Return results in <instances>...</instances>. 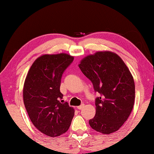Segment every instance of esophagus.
<instances>
[{
    "label": "esophagus",
    "instance_id": "1",
    "mask_svg": "<svg viewBox=\"0 0 154 154\" xmlns=\"http://www.w3.org/2000/svg\"><path fill=\"white\" fill-rule=\"evenodd\" d=\"M84 106H85V104H81L80 106H77V109H79V110H82V109H83V108H84Z\"/></svg>",
    "mask_w": 154,
    "mask_h": 154
}]
</instances>
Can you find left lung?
<instances>
[{
	"label": "left lung",
	"instance_id": "left-lung-1",
	"mask_svg": "<svg viewBox=\"0 0 154 154\" xmlns=\"http://www.w3.org/2000/svg\"><path fill=\"white\" fill-rule=\"evenodd\" d=\"M79 67L100 94L89 125L104 134L118 131L129 116L135 101V83L129 70L121 57L108 51L88 56Z\"/></svg>",
	"mask_w": 154,
	"mask_h": 154
}]
</instances>
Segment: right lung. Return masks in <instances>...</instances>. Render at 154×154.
<instances>
[{
  "label": "right lung",
  "instance_id": "1",
  "mask_svg": "<svg viewBox=\"0 0 154 154\" xmlns=\"http://www.w3.org/2000/svg\"><path fill=\"white\" fill-rule=\"evenodd\" d=\"M74 58L67 54H44L29 70L23 88V102L31 121L45 135L55 137L68 131L74 109L61 103V78Z\"/></svg>",
  "mask_w": 154,
  "mask_h": 154
}]
</instances>
